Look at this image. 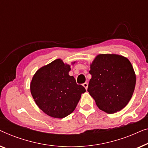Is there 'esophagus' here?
Instances as JSON below:
<instances>
[{
	"label": "esophagus",
	"mask_w": 148,
	"mask_h": 148,
	"mask_svg": "<svg viewBox=\"0 0 148 148\" xmlns=\"http://www.w3.org/2000/svg\"><path fill=\"white\" fill-rule=\"evenodd\" d=\"M83 86L86 88V90H87V88H88V83L87 82L84 83V84H83Z\"/></svg>",
	"instance_id": "1"
}]
</instances>
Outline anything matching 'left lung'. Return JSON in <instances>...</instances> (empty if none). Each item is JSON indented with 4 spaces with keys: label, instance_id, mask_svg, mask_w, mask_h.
Listing matches in <instances>:
<instances>
[{
    "label": "left lung",
    "instance_id": "left-lung-1",
    "mask_svg": "<svg viewBox=\"0 0 148 148\" xmlns=\"http://www.w3.org/2000/svg\"><path fill=\"white\" fill-rule=\"evenodd\" d=\"M92 75L88 92L101 111H119L134 94L136 76L127 58L117 54H99L90 65Z\"/></svg>",
    "mask_w": 148,
    "mask_h": 148
}]
</instances>
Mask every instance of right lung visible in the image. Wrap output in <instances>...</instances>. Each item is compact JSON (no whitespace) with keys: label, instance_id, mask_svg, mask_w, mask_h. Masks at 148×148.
Wrapping results in <instances>:
<instances>
[{"label":"right lung","instance_id":"1","mask_svg":"<svg viewBox=\"0 0 148 148\" xmlns=\"http://www.w3.org/2000/svg\"><path fill=\"white\" fill-rule=\"evenodd\" d=\"M75 62L72 63L74 64ZM69 64L55 60L35 72L30 84L32 95L38 107L47 115L62 119L74 111L81 95L86 92L70 76Z\"/></svg>","mask_w":148,"mask_h":148}]
</instances>
